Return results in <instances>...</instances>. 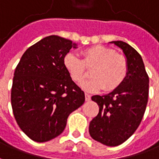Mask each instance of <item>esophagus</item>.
I'll use <instances>...</instances> for the list:
<instances>
[{"instance_id":"1","label":"esophagus","mask_w":159,"mask_h":159,"mask_svg":"<svg viewBox=\"0 0 159 159\" xmlns=\"http://www.w3.org/2000/svg\"><path fill=\"white\" fill-rule=\"evenodd\" d=\"M90 95H88V94H85V100H86V102H89L90 101Z\"/></svg>"}]
</instances>
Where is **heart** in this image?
Wrapping results in <instances>:
<instances>
[{"instance_id":"b5f03b06","label":"heart","mask_w":159,"mask_h":159,"mask_svg":"<svg viewBox=\"0 0 159 159\" xmlns=\"http://www.w3.org/2000/svg\"><path fill=\"white\" fill-rule=\"evenodd\" d=\"M83 59L76 54H65L63 64L71 79L76 83H82L86 77V68H92V78L82 84L87 92L104 89L113 91L121 85L128 73V63L125 57L115 52L113 49L102 45H95L82 52Z\"/></svg>"}]
</instances>
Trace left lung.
<instances>
[{
    "instance_id": "8db88e82",
    "label": "left lung",
    "mask_w": 159,
    "mask_h": 159,
    "mask_svg": "<svg viewBox=\"0 0 159 159\" xmlns=\"http://www.w3.org/2000/svg\"><path fill=\"white\" fill-rule=\"evenodd\" d=\"M122 50L128 63L125 81L116 89L104 95H93L99 113L90 121L89 134L107 146H117L128 139L137 130L145 114L149 77L139 53L123 41H112Z\"/></svg>"
}]
</instances>
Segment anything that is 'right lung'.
Segmentation results:
<instances>
[{
  "label": "right lung",
  "mask_w": 159,
  "mask_h": 159,
  "mask_svg": "<svg viewBox=\"0 0 159 159\" xmlns=\"http://www.w3.org/2000/svg\"><path fill=\"white\" fill-rule=\"evenodd\" d=\"M76 45L57 35L44 38L25 51L14 71L11 104L20 128L36 142L64 132L67 119L85 95L63 64Z\"/></svg>",
  "instance_id": "right-lung-1"
}]
</instances>
